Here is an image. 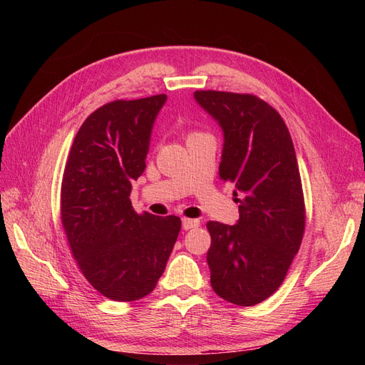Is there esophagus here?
<instances>
[{"instance_id": "esophagus-1", "label": "esophagus", "mask_w": 365, "mask_h": 365, "mask_svg": "<svg viewBox=\"0 0 365 365\" xmlns=\"http://www.w3.org/2000/svg\"><path fill=\"white\" fill-rule=\"evenodd\" d=\"M200 227V220L197 219H189V217H182V228L184 230H192Z\"/></svg>"}]
</instances>
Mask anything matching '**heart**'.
Segmentation results:
<instances>
[{
	"mask_svg": "<svg viewBox=\"0 0 365 365\" xmlns=\"http://www.w3.org/2000/svg\"><path fill=\"white\" fill-rule=\"evenodd\" d=\"M192 135H195V134H192Z\"/></svg>",
	"mask_w": 365,
	"mask_h": 365,
	"instance_id": "b5f03b06",
	"label": "heart"
}]
</instances>
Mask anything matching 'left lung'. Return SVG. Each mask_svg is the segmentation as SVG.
I'll return each mask as SVG.
<instances>
[{
    "instance_id": "1",
    "label": "left lung",
    "mask_w": 365,
    "mask_h": 365,
    "mask_svg": "<svg viewBox=\"0 0 365 365\" xmlns=\"http://www.w3.org/2000/svg\"><path fill=\"white\" fill-rule=\"evenodd\" d=\"M224 132L220 180L236 185L239 220L207 224L213 291L254 306L279 289L304 233V197L295 149L283 118L251 94L195 91Z\"/></svg>"
}]
</instances>
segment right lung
Listing matches in <instances>:
<instances>
[{
  "label": "right lung",
  "mask_w": 365,
  "mask_h": 365,
  "mask_svg": "<svg viewBox=\"0 0 365 365\" xmlns=\"http://www.w3.org/2000/svg\"><path fill=\"white\" fill-rule=\"evenodd\" d=\"M168 96L106 103L76 134L65 164L61 219L73 256L114 302L150 294L181 230L178 216L137 215L132 181L146 169L150 134Z\"/></svg>",
  "instance_id": "1"
}]
</instances>
